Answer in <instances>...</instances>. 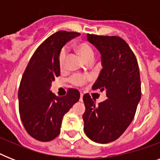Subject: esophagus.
<instances>
[{"label": "esophagus", "mask_w": 160, "mask_h": 160, "mask_svg": "<svg viewBox=\"0 0 160 160\" xmlns=\"http://www.w3.org/2000/svg\"><path fill=\"white\" fill-rule=\"evenodd\" d=\"M83 98V93H80V100H82Z\"/></svg>", "instance_id": "1"}]
</instances>
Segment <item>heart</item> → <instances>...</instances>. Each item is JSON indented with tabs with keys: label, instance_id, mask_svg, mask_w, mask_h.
Segmentation results:
<instances>
[{
	"label": "heart",
	"instance_id": "b5f03b06",
	"mask_svg": "<svg viewBox=\"0 0 160 160\" xmlns=\"http://www.w3.org/2000/svg\"><path fill=\"white\" fill-rule=\"evenodd\" d=\"M75 50L79 55L81 56L83 60L87 63L90 64L95 60V51L92 46L87 41H80L75 44ZM65 60H66V52L63 49L59 54L58 57V65L60 70H63L65 66ZM70 83L75 86H83L85 83L89 80V77L85 75H75L70 77Z\"/></svg>",
	"mask_w": 160,
	"mask_h": 160
}]
</instances>
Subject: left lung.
<instances>
[{
	"instance_id": "obj_1",
	"label": "left lung",
	"mask_w": 160,
	"mask_h": 160,
	"mask_svg": "<svg viewBox=\"0 0 160 160\" xmlns=\"http://www.w3.org/2000/svg\"><path fill=\"white\" fill-rule=\"evenodd\" d=\"M88 41L101 54L103 69L93 85L106 91L108 99L95 104L89 94L83 96L84 131L100 144L114 141L134 119L141 97L139 65L129 45L119 36L87 34Z\"/></svg>"
}]
</instances>
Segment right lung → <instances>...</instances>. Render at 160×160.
Here are the masks:
<instances>
[{"label": "right lung", "mask_w": 160, "mask_h": 160, "mask_svg": "<svg viewBox=\"0 0 160 160\" xmlns=\"http://www.w3.org/2000/svg\"><path fill=\"white\" fill-rule=\"evenodd\" d=\"M80 34L60 31L51 35L34 52L21 78L19 112L32 138L47 142L59 135L64 115L80 100V92L69 89L63 97L51 92L52 81L60 76L58 57L65 44Z\"/></svg>", "instance_id": "add662e5"}]
</instances>
